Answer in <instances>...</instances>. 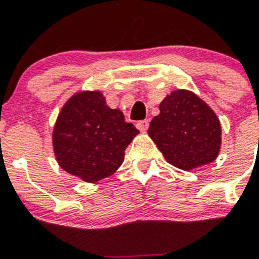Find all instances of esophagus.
Listing matches in <instances>:
<instances>
[{
    "label": "esophagus",
    "instance_id": "esophagus-1",
    "mask_svg": "<svg viewBox=\"0 0 259 259\" xmlns=\"http://www.w3.org/2000/svg\"><path fill=\"white\" fill-rule=\"evenodd\" d=\"M136 127L140 130L141 132H145L148 128H149V120L148 119H145V120H140V122H137Z\"/></svg>",
    "mask_w": 259,
    "mask_h": 259
}]
</instances>
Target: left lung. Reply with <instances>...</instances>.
Masks as SVG:
<instances>
[{
    "label": "left lung",
    "instance_id": "8db88e82",
    "mask_svg": "<svg viewBox=\"0 0 259 259\" xmlns=\"http://www.w3.org/2000/svg\"><path fill=\"white\" fill-rule=\"evenodd\" d=\"M148 134L166 161L182 170L209 164L218 157L222 130L211 107L191 91H174L159 104Z\"/></svg>",
    "mask_w": 259,
    "mask_h": 259
}]
</instances>
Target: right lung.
<instances>
[{"label": "right lung", "mask_w": 259, "mask_h": 259, "mask_svg": "<svg viewBox=\"0 0 259 259\" xmlns=\"http://www.w3.org/2000/svg\"><path fill=\"white\" fill-rule=\"evenodd\" d=\"M137 134L120 110L107 106L101 92L87 91L62 107L53 130V148L66 172L96 183L118 170Z\"/></svg>", "instance_id": "obj_1"}]
</instances>
